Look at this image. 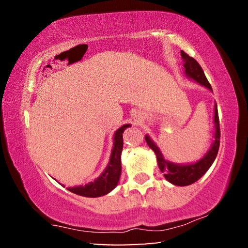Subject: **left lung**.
Segmentation results:
<instances>
[{
  "mask_svg": "<svg viewBox=\"0 0 248 248\" xmlns=\"http://www.w3.org/2000/svg\"><path fill=\"white\" fill-rule=\"evenodd\" d=\"M182 58L184 59V68L185 75L188 78L194 79L195 82L199 83L200 85L207 87L208 90L212 91L211 85L208 82L207 78L202 71V68L199 65L194 58L188 56L184 51H180ZM213 123H215V140H213L211 148L209 149L207 153L204 154L202 158L190 164H176L166 159L158 149V146L154 143V141L146 134L145 141L151 149L154 151L156 155V161L158 164V169L162 173H164V177L169 180L170 184L176 186H188V185L194 184L199 178L207 173V170L212 165L217 157V151L220 146V124H219V115H217V104L215 105V117H213Z\"/></svg>",
  "mask_w": 248,
  "mask_h": 248,
  "instance_id": "8db88e82",
  "label": "left lung"
}]
</instances>
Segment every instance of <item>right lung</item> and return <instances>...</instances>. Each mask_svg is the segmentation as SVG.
Returning <instances> with one entry per match:
<instances>
[{"instance_id": "add662e5", "label": "right lung", "mask_w": 248, "mask_h": 248, "mask_svg": "<svg viewBox=\"0 0 248 248\" xmlns=\"http://www.w3.org/2000/svg\"><path fill=\"white\" fill-rule=\"evenodd\" d=\"M131 124H124L117 130L114 134V145H112L110 159H109L106 169L100 174L99 177L93 182H90L81 186L69 187L68 190L83 197L96 198L110 192L118 185L121 175V152L124 148L123 133Z\"/></svg>"}]
</instances>
